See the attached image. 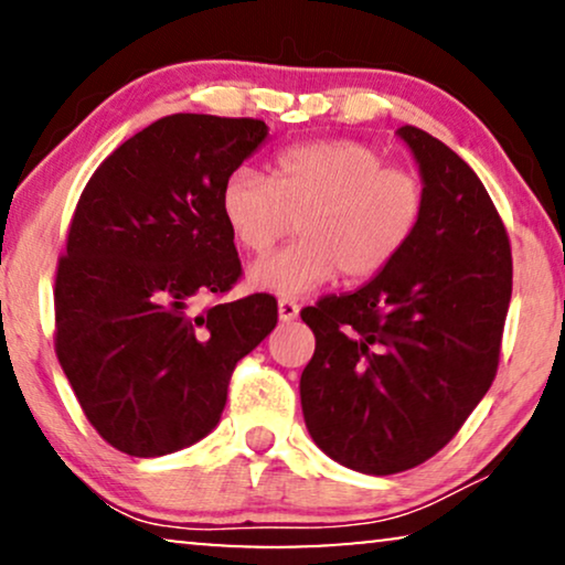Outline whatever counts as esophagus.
Wrapping results in <instances>:
<instances>
[{
  "label": "esophagus",
  "mask_w": 565,
  "mask_h": 565,
  "mask_svg": "<svg viewBox=\"0 0 565 565\" xmlns=\"http://www.w3.org/2000/svg\"><path fill=\"white\" fill-rule=\"evenodd\" d=\"M298 311H300L298 300H292V298H280V303H277V316H280V321H285V323L296 321Z\"/></svg>",
  "instance_id": "esophagus-1"
}]
</instances>
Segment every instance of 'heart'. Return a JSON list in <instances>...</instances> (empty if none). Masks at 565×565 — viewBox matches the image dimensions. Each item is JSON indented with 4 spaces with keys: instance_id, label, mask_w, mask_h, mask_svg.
<instances>
[{
    "instance_id": "heart-1",
    "label": "heart",
    "mask_w": 565,
    "mask_h": 565,
    "mask_svg": "<svg viewBox=\"0 0 565 565\" xmlns=\"http://www.w3.org/2000/svg\"><path fill=\"white\" fill-rule=\"evenodd\" d=\"M424 184L412 169L385 164L365 141H308L277 153L269 180L236 169L221 188V215L234 242L265 257L292 231L300 238L252 267L254 288L303 296L339 273L370 280L398 259L424 218Z\"/></svg>"
}]
</instances>
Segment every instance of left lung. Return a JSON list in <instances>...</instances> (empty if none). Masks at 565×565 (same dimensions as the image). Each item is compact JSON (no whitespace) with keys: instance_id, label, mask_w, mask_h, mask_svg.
Returning <instances> with one entry per match:
<instances>
[{"instance_id":"obj_1","label":"left lung","mask_w":565,"mask_h":565,"mask_svg":"<svg viewBox=\"0 0 565 565\" xmlns=\"http://www.w3.org/2000/svg\"><path fill=\"white\" fill-rule=\"evenodd\" d=\"M419 161L424 218L360 290L300 311L316 337L300 375L313 443L342 466H422L491 388L512 298V246L473 169L427 130L398 128Z\"/></svg>"}]
</instances>
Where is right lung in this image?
Segmentation results:
<instances>
[{"label":"right lung","mask_w":565,"mask_h":565,"mask_svg":"<svg viewBox=\"0 0 565 565\" xmlns=\"http://www.w3.org/2000/svg\"><path fill=\"white\" fill-rule=\"evenodd\" d=\"M267 138L265 120L167 115L89 177L58 259L56 354L84 416L115 450L159 458L218 424L236 362L277 323L242 277L221 188Z\"/></svg>","instance_id":"right-lung-1"}]
</instances>
